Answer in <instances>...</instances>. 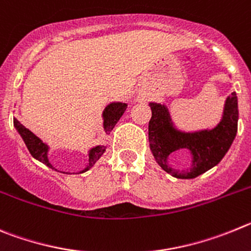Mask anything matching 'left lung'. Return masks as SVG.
<instances>
[{"label":"left lung","mask_w":251,"mask_h":251,"mask_svg":"<svg viewBox=\"0 0 251 251\" xmlns=\"http://www.w3.org/2000/svg\"><path fill=\"white\" fill-rule=\"evenodd\" d=\"M149 141L153 157L165 171L177 179H194L221 161L231 146L238 131V98L232 92L225 101L224 114L218 126L211 130L184 132L175 128L169 110L161 103L150 102ZM179 148H187L193 157L189 171L179 172L167 164L168 155Z\"/></svg>","instance_id":"left-lung-1"}]
</instances>
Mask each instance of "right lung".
I'll list each match as a JSON object with an SVG mask.
<instances>
[{
    "instance_id": "obj_1",
    "label": "right lung",
    "mask_w": 251,
    "mask_h": 251,
    "mask_svg": "<svg viewBox=\"0 0 251 251\" xmlns=\"http://www.w3.org/2000/svg\"><path fill=\"white\" fill-rule=\"evenodd\" d=\"M127 105L123 102H112L110 105L106 106V109L103 110V130H105L106 134H110L112 131V128L115 127L116 123L120 120V117L123 116V114L125 112ZM13 125H15L16 130L19 131V134L21 135V137L24 139L25 144H26L27 149L30 151V153L35 157L36 160L41 161L42 164L47 165L49 168L55 169L52 165L50 164L49 157H47V152H49V146L46 144L38 139L33 132H31L28 128L25 127L21 123H20L17 119H13ZM106 148L105 146H96V148H92L91 150L89 151V165L86 168L83 169L82 171H80L78 174L85 173L89 169H91L95 165V162L98 161L101 157L103 152H105Z\"/></svg>"
}]
</instances>
